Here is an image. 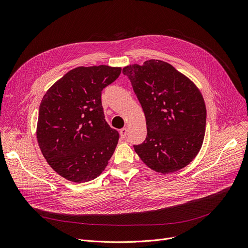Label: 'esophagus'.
Returning a JSON list of instances; mask_svg holds the SVG:
<instances>
[{"mask_svg": "<svg viewBox=\"0 0 248 248\" xmlns=\"http://www.w3.org/2000/svg\"><path fill=\"white\" fill-rule=\"evenodd\" d=\"M120 135H121V138L122 139H124L127 135V128L126 127H123L121 131H120Z\"/></svg>", "mask_w": 248, "mask_h": 248, "instance_id": "obj_1", "label": "esophagus"}]
</instances>
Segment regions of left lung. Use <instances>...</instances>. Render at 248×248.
Listing matches in <instances>:
<instances>
[{
    "label": "left lung",
    "instance_id": "8db88e82",
    "mask_svg": "<svg viewBox=\"0 0 248 248\" xmlns=\"http://www.w3.org/2000/svg\"><path fill=\"white\" fill-rule=\"evenodd\" d=\"M144 110L147 138L134 145L153 170L166 174L186 167L201 149L206 107L200 90L171 64L148 60L123 69Z\"/></svg>",
    "mask_w": 248,
    "mask_h": 248
}]
</instances>
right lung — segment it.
Returning a JSON list of instances; mask_svg holds the SVG:
<instances>
[{
    "instance_id": "add662e5",
    "label": "right lung",
    "mask_w": 248,
    "mask_h": 248,
    "mask_svg": "<svg viewBox=\"0 0 248 248\" xmlns=\"http://www.w3.org/2000/svg\"><path fill=\"white\" fill-rule=\"evenodd\" d=\"M121 67H77L52 85L39 108L37 140L50 167L76 183L95 179L106 169L120 135L106 122L101 91Z\"/></svg>"
}]
</instances>
